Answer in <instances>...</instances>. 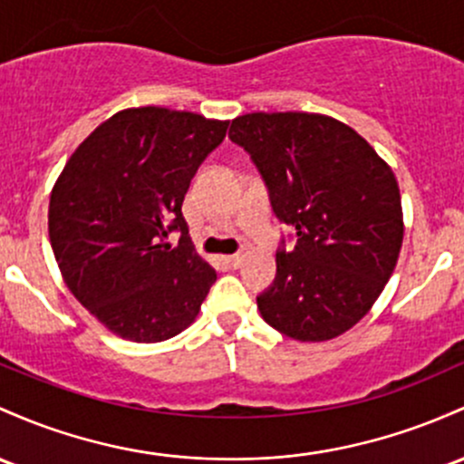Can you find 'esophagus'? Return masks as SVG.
Returning a JSON list of instances; mask_svg holds the SVG:
<instances>
[{
    "mask_svg": "<svg viewBox=\"0 0 464 464\" xmlns=\"http://www.w3.org/2000/svg\"><path fill=\"white\" fill-rule=\"evenodd\" d=\"M220 264H222V268H227V271H236V268L242 264V257L240 256H222Z\"/></svg>",
    "mask_w": 464,
    "mask_h": 464,
    "instance_id": "obj_1",
    "label": "esophagus"
}]
</instances>
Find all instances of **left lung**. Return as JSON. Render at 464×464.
<instances>
[{
  "label": "left lung",
  "mask_w": 464,
  "mask_h": 464,
  "mask_svg": "<svg viewBox=\"0 0 464 464\" xmlns=\"http://www.w3.org/2000/svg\"><path fill=\"white\" fill-rule=\"evenodd\" d=\"M228 139L262 176L273 213L293 228L273 284L257 295L264 322L297 341L339 337L372 308L403 244L392 169L353 127L306 111L237 116Z\"/></svg>",
  "instance_id": "1"
}]
</instances>
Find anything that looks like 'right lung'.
Listing matches in <instances>:
<instances>
[{
  "label": "right lung",
  "instance_id": "right-lung-1",
  "mask_svg": "<svg viewBox=\"0 0 464 464\" xmlns=\"http://www.w3.org/2000/svg\"><path fill=\"white\" fill-rule=\"evenodd\" d=\"M227 127L191 111L123 110L65 162L48 211L54 257L74 297L119 337H176L216 282L182 200ZM169 232L181 233L178 247Z\"/></svg>",
  "mask_w": 464,
  "mask_h": 464
}]
</instances>
